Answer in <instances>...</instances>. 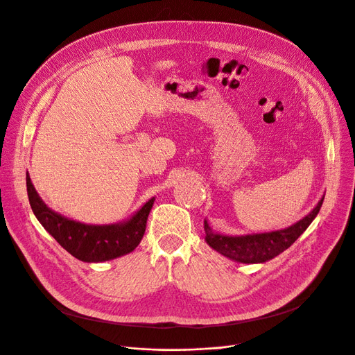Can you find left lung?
Here are the masks:
<instances>
[{
    "label": "left lung",
    "mask_w": 355,
    "mask_h": 355,
    "mask_svg": "<svg viewBox=\"0 0 355 355\" xmlns=\"http://www.w3.org/2000/svg\"><path fill=\"white\" fill-rule=\"evenodd\" d=\"M324 197H321L318 204L303 219L293 223L292 227L262 234L246 235H223L212 231L208 220H204L205 242L220 254L239 263H265L283 250L292 246L296 239L309 228V225L317 216Z\"/></svg>",
    "instance_id": "1"
}]
</instances>
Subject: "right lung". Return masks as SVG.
<instances>
[{
  "mask_svg": "<svg viewBox=\"0 0 355 355\" xmlns=\"http://www.w3.org/2000/svg\"><path fill=\"white\" fill-rule=\"evenodd\" d=\"M26 191L32 212L55 241L76 259L99 263L133 252L146 232L148 214L155 198L148 200L137 212L123 222L89 225L52 211L42 201L26 173Z\"/></svg>",
  "mask_w": 355,
  "mask_h": 355,
  "instance_id": "right-lung-1",
  "label": "right lung"
}]
</instances>
